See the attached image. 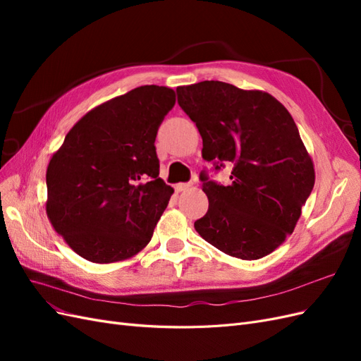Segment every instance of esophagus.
<instances>
[{
  "instance_id": "obj_1",
  "label": "esophagus",
  "mask_w": 361,
  "mask_h": 361,
  "mask_svg": "<svg viewBox=\"0 0 361 361\" xmlns=\"http://www.w3.org/2000/svg\"><path fill=\"white\" fill-rule=\"evenodd\" d=\"M194 185V182H185V183H178L176 187H174V190H176L178 192H182V191H187L188 188H191Z\"/></svg>"
}]
</instances>
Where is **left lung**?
Segmentation results:
<instances>
[{
	"label": "left lung",
	"mask_w": 361,
	"mask_h": 361,
	"mask_svg": "<svg viewBox=\"0 0 361 361\" xmlns=\"http://www.w3.org/2000/svg\"><path fill=\"white\" fill-rule=\"evenodd\" d=\"M178 104L197 126L214 170L232 164V183L200 173L209 200L194 223L223 253L256 260L285 243L314 185V169L292 116L276 97L221 81L178 87Z\"/></svg>",
	"instance_id": "8db88e82"
}]
</instances>
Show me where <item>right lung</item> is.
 Here are the masks:
<instances>
[{
  "mask_svg": "<svg viewBox=\"0 0 361 361\" xmlns=\"http://www.w3.org/2000/svg\"><path fill=\"white\" fill-rule=\"evenodd\" d=\"M174 102L169 87H137L87 113L52 155L47 214L76 255L111 264L149 244L173 194L155 138Z\"/></svg>",
  "mask_w": 361,
  "mask_h": 361,
  "instance_id": "1",
  "label": "right lung"
}]
</instances>
